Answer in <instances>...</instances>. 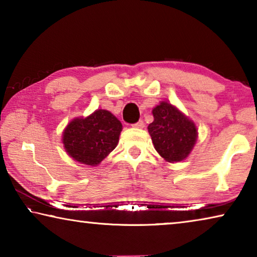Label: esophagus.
I'll return each instance as SVG.
<instances>
[{
  "mask_svg": "<svg viewBox=\"0 0 257 257\" xmlns=\"http://www.w3.org/2000/svg\"><path fill=\"white\" fill-rule=\"evenodd\" d=\"M133 127H134V128H139V129L144 128V122H143V121H139V122H136V123H134V124H133Z\"/></svg>",
  "mask_w": 257,
  "mask_h": 257,
  "instance_id": "esophagus-1",
  "label": "esophagus"
}]
</instances>
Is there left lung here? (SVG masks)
Here are the masks:
<instances>
[{
	"instance_id": "left-lung-1",
	"label": "left lung",
	"mask_w": 257,
	"mask_h": 257,
	"mask_svg": "<svg viewBox=\"0 0 257 257\" xmlns=\"http://www.w3.org/2000/svg\"><path fill=\"white\" fill-rule=\"evenodd\" d=\"M153 120L149 124L155 149L168 163L186 159L197 140V128L177 107L162 101L152 109Z\"/></svg>"
}]
</instances>
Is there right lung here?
Segmentation results:
<instances>
[{"label":"right lung","instance_id":"1","mask_svg":"<svg viewBox=\"0 0 257 257\" xmlns=\"http://www.w3.org/2000/svg\"><path fill=\"white\" fill-rule=\"evenodd\" d=\"M122 124L112 113L97 109L87 117H77L64 129L67 153L84 165L97 166L116 148Z\"/></svg>","mask_w":257,"mask_h":257}]
</instances>
